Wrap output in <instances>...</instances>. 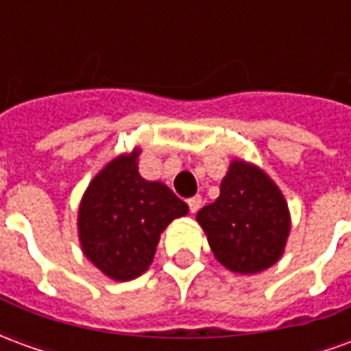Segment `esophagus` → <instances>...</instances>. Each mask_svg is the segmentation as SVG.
I'll list each match as a JSON object with an SVG mask.
<instances>
[{"label":"esophagus","mask_w":351,"mask_h":351,"mask_svg":"<svg viewBox=\"0 0 351 351\" xmlns=\"http://www.w3.org/2000/svg\"><path fill=\"white\" fill-rule=\"evenodd\" d=\"M203 205V197L201 195H193L191 199H188V206H190V213L195 214Z\"/></svg>","instance_id":"esophagus-1"}]
</instances>
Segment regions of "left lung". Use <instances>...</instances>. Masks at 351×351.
I'll use <instances>...</instances> for the list:
<instances>
[{
    "label": "left lung",
    "mask_w": 351,
    "mask_h": 351,
    "mask_svg": "<svg viewBox=\"0 0 351 351\" xmlns=\"http://www.w3.org/2000/svg\"><path fill=\"white\" fill-rule=\"evenodd\" d=\"M197 221L214 258L239 274H256L276 263L291 228L278 186L243 160L231 161L220 197L199 210Z\"/></svg>",
    "instance_id": "left-lung-1"
}]
</instances>
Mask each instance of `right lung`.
<instances>
[{"mask_svg":"<svg viewBox=\"0 0 351 351\" xmlns=\"http://www.w3.org/2000/svg\"><path fill=\"white\" fill-rule=\"evenodd\" d=\"M138 154L135 148L101 169L79 208L84 256L116 282L141 276L152 263L163 229L188 214V205L165 184L138 175Z\"/></svg>","mask_w":351,"mask_h":351,"instance_id":"1","label":"right lung"}]
</instances>
